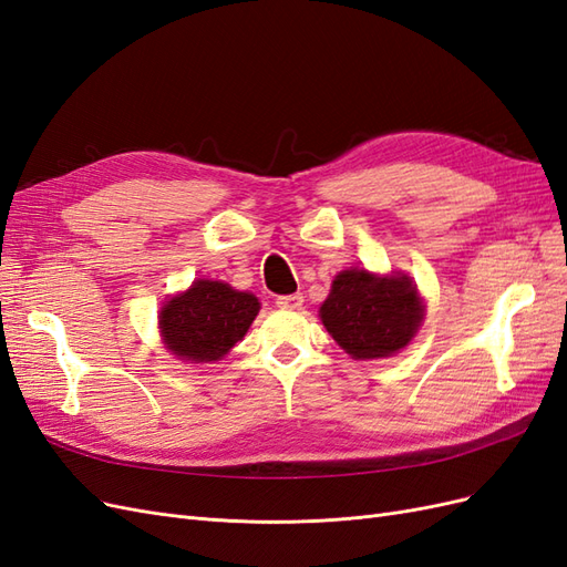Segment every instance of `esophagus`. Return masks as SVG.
<instances>
[{"instance_id":"1","label":"esophagus","mask_w":567,"mask_h":567,"mask_svg":"<svg viewBox=\"0 0 567 567\" xmlns=\"http://www.w3.org/2000/svg\"><path fill=\"white\" fill-rule=\"evenodd\" d=\"M277 305L284 307V310H300L302 307V293H293V296H279Z\"/></svg>"}]
</instances>
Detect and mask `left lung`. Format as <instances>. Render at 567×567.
I'll list each match as a JSON object with an SVG mask.
<instances>
[{"label":"left lung","instance_id":"left-lung-1","mask_svg":"<svg viewBox=\"0 0 567 567\" xmlns=\"http://www.w3.org/2000/svg\"><path fill=\"white\" fill-rule=\"evenodd\" d=\"M425 305L406 274L340 271L319 307L321 323L352 359H383L416 336Z\"/></svg>","mask_w":567,"mask_h":567}]
</instances>
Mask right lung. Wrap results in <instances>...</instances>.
<instances>
[{"mask_svg":"<svg viewBox=\"0 0 567 567\" xmlns=\"http://www.w3.org/2000/svg\"><path fill=\"white\" fill-rule=\"evenodd\" d=\"M260 302L225 281L198 279L173 296L158 315L165 348L188 364L219 362L246 336Z\"/></svg>","mask_w":567,"mask_h":567,"instance_id":"obj_1","label":"right lung"}]
</instances>
